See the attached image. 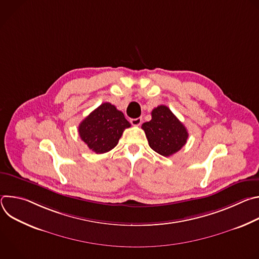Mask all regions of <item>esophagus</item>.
I'll use <instances>...</instances> for the list:
<instances>
[{
  "label": "esophagus",
  "instance_id": "obj_1",
  "mask_svg": "<svg viewBox=\"0 0 259 259\" xmlns=\"http://www.w3.org/2000/svg\"><path fill=\"white\" fill-rule=\"evenodd\" d=\"M130 123L133 126H139L142 123V118H136V119H131Z\"/></svg>",
  "mask_w": 259,
  "mask_h": 259
}]
</instances>
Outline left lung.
<instances>
[{"instance_id":"8db88e82","label":"left lung","mask_w":259,"mask_h":259,"mask_svg":"<svg viewBox=\"0 0 259 259\" xmlns=\"http://www.w3.org/2000/svg\"><path fill=\"white\" fill-rule=\"evenodd\" d=\"M152 150L164 157L177 153L187 143V128L166 105H159L152 112V120L142 124Z\"/></svg>"}]
</instances>
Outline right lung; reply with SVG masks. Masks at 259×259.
I'll return each instance as SVG.
<instances>
[{"label": "right lung", "mask_w": 259, "mask_h": 259, "mask_svg": "<svg viewBox=\"0 0 259 259\" xmlns=\"http://www.w3.org/2000/svg\"><path fill=\"white\" fill-rule=\"evenodd\" d=\"M130 126L115 105L104 102L80 123L79 134L92 152L104 154L114 149L124 130Z\"/></svg>", "instance_id": "obj_1"}]
</instances>
